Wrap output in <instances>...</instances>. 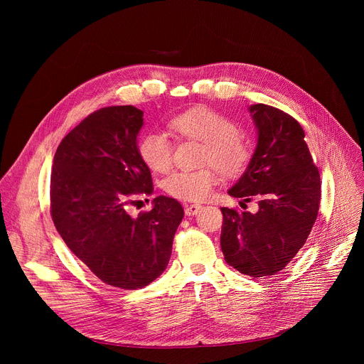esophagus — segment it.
<instances>
[{"instance_id":"34e87169","label":"esophagus","mask_w":364,"mask_h":364,"mask_svg":"<svg viewBox=\"0 0 364 364\" xmlns=\"http://www.w3.org/2000/svg\"><path fill=\"white\" fill-rule=\"evenodd\" d=\"M200 208H202L200 205H192V203H190V205L184 206V213H186L187 217H192V215H196L200 211Z\"/></svg>"}]
</instances>
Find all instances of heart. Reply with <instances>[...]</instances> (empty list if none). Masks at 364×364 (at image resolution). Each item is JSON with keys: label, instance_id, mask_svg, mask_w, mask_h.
Masks as SVG:
<instances>
[{"label": "heart", "instance_id": "obj_1", "mask_svg": "<svg viewBox=\"0 0 364 364\" xmlns=\"http://www.w3.org/2000/svg\"><path fill=\"white\" fill-rule=\"evenodd\" d=\"M168 127L178 137L205 143V162L217 166L224 176L240 174L250 162L251 153L239 137L237 124L211 107L198 106L178 113ZM139 155L151 171L165 172L172 165L174 146L165 134L149 132L139 143ZM217 181L213 168L176 171L164 180V188L176 199L202 202L211 195Z\"/></svg>", "mask_w": 364, "mask_h": 364}]
</instances>
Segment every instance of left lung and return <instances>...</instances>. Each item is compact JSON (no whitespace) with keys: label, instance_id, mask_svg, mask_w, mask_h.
Listing matches in <instances>:
<instances>
[{"label":"left lung","instance_id":"1","mask_svg":"<svg viewBox=\"0 0 364 364\" xmlns=\"http://www.w3.org/2000/svg\"><path fill=\"white\" fill-rule=\"evenodd\" d=\"M258 144L233 198L258 200L255 214L221 208L225 262L251 277L283 270L307 240L318 214L321 184L299 122L269 106L250 107Z\"/></svg>","mask_w":364,"mask_h":364}]
</instances>
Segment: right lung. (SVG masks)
Masks as SVG:
<instances>
[{"instance_id":"right-lung-1","label":"right lung","mask_w":364,"mask_h":364,"mask_svg":"<svg viewBox=\"0 0 364 364\" xmlns=\"http://www.w3.org/2000/svg\"><path fill=\"white\" fill-rule=\"evenodd\" d=\"M141 127L134 106L92 112L57 147L50 181L51 218L69 250L102 282L129 291L164 273L184 217L165 196L139 217L127 213L132 198L153 193L137 149Z\"/></svg>"}]
</instances>
